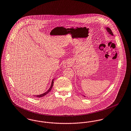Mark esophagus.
I'll list each match as a JSON object with an SVG mask.
<instances>
[{
  "label": "esophagus",
  "instance_id": "34e87169",
  "mask_svg": "<svg viewBox=\"0 0 131 131\" xmlns=\"http://www.w3.org/2000/svg\"><path fill=\"white\" fill-rule=\"evenodd\" d=\"M63 66L64 67V68H67L70 66V63L68 61H65L63 63Z\"/></svg>",
  "mask_w": 131,
  "mask_h": 131
}]
</instances>
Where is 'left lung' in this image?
Wrapping results in <instances>:
<instances>
[{
	"label": "left lung",
	"mask_w": 131,
	"mask_h": 131,
	"mask_svg": "<svg viewBox=\"0 0 131 131\" xmlns=\"http://www.w3.org/2000/svg\"><path fill=\"white\" fill-rule=\"evenodd\" d=\"M105 28H106V31H107L110 35H112V36H113V33H112V31L111 29L110 28H108V27H106ZM84 97H85V96H84Z\"/></svg>",
	"instance_id": "8db88e82"
}]
</instances>
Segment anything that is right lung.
I'll list each match as a JSON object with an SVG mask.
<instances>
[{"instance_id": "1", "label": "right lung", "mask_w": 131, "mask_h": 131, "mask_svg": "<svg viewBox=\"0 0 131 131\" xmlns=\"http://www.w3.org/2000/svg\"><path fill=\"white\" fill-rule=\"evenodd\" d=\"M54 78H53V79H52V81H51V85H50V88H49V89L46 91V92H45V93L43 94H40V95H36V97H39V98H40V97H44V96H45V95H46L50 91V90H51V88H52V86H53V81H54Z\"/></svg>"}]
</instances>
